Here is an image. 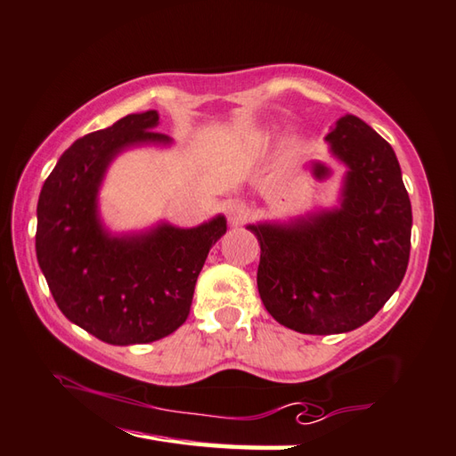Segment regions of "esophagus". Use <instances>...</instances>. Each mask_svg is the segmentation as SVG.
Masks as SVG:
<instances>
[{
  "mask_svg": "<svg viewBox=\"0 0 456 456\" xmlns=\"http://www.w3.org/2000/svg\"><path fill=\"white\" fill-rule=\"evenodd\" d=\"M225 213H227L229 223H233V225H241V223L247 219V215H249V209H247L245 203H241L239 200H231L225 205Z\"/></svg>",
  "mask_w": 456,
  "mask_h": 456,
  "instance_id": "1",
  "label": "esophagus"
}]
</instances>
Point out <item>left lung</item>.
<instances>
[{"mask_svg":"<svg viewBox=\"0 0 456 456\" xmlns=\"http://www.w3.org/2000/svg\"><path fill=\"white\" fill-rule=\"evenodd\" d=\"M325 142L346 167L337 205L247 225L261 245L265 309L305 335L365 325L399 289L411 253V200L393 147L351 113Z\"/></svg>","mask_w":456,"mask_h":456,"instance_id":"1","label":"left lung"}]
</instances>
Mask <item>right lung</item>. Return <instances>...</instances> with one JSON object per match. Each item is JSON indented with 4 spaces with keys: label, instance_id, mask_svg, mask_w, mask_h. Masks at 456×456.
Masks as SVG:
<instances>
[{
    "label": "right lung",
    "instance_id": "right-lung-1",
    "mask_svg": "<svg viewBox=\"0 0 456 456\" xmlns=\"http://www.w3.org/2000/svg\"><path fill=\"white\" fill-rule=\"evenodd\" d=\"M159 113H131L77 139L49 173L37 201L36 253L60 311L110 345H143L171 335L191 309L197 277L225 235V215L197 227L167 221L113 233L99 213V189L118 155L169 147Z\"/></svg>",
    "mask_w": 456,
    "mask_h": 456
}]
</instances>
